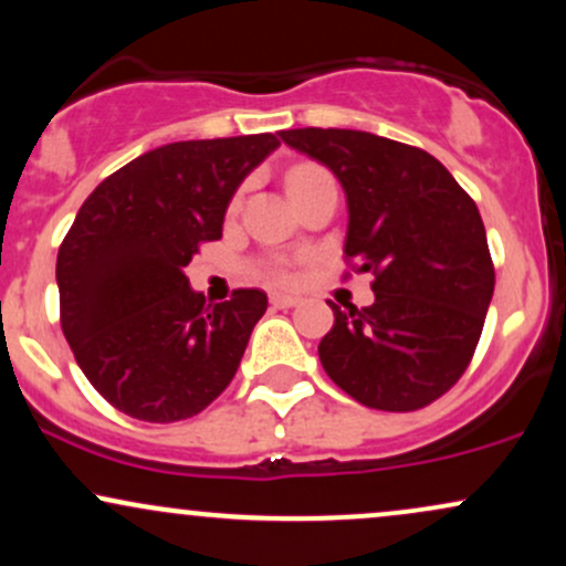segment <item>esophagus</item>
Instances as JSON below:
<instances>
[{
  "label": "esophagus",
  "instance_id": "obj_1",
  "mask_svg": "<svg viewBox=\"0 0 566 566\" xmlns=\"http://www.w3.org/2000/svg\"><path fill=\"white\" fill-rule=\"evenodd\" d=\"M297 303H301V297L295 295H282V292H274V295H271V305H274V308H292V305Z\"/></svg>",
  "mask_w": 566,
  "mask_h": 566
}]
</instances>
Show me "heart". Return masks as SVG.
<instances>
[{
  "instance_id": "b5f03b06",
  "label": "heart",
  "mask_w": 566,
  "mask_h": 566,
  "mask_svg": "<svg viewBox=\"0 0 566 566\" xmlns=\"http://www.w3.org/2000/svg\"><path fill=\"white\" fill-rule=\"evenodd\" d=\"M314 175H322L319 167H308V165L295 167V170L290 172V186H292V184H297V180L314 178ZM265 274H269V276L274 279V282H279V284L292 282V271H290L287 265H284V263H271V265H265Z\"/></svg>"
}]
</instances>
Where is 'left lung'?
<instances>
[{"label":"left lung","mask_w":566,"mask_h":566,"mask_svg":"<svg viewBox=\"0 0 566 566\" xmlns=\"http://www.w3.org/2000/svg\"><path fill=\"white\" fill-rule=\"evenodd\" d=\"M290 148L340 180L348 205L343 252L375 276L367 308L329 303L324 373L359 405L420 409L469 367L495 292L476 205L423 148L361 129H282Z\"/></svg>","instance_id":"8db88e82"}]
</instances>
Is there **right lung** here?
I'll list each match as a JSON object with an SVG mask.
<instances>
[{
	"instance_id": "add662e5",
	"label": "right lung",
	"mask_w": 566,
	"mask_h": 566,
	"mask_svg": "<svg viewBox=\"0 0 566 566\" xmlns=\"http://www.w3.org/2000/svg\"><path fill=\"white\" fill-rule=\"evenodd\" d=\"M279 148L276 135L178 140L108 175L57 250L61 327L76 365L108 405L148 423L197 415L223 394L263 290L207 303L186 265L223 237L242 180Z\"/></svg>"
}]
</instances>
